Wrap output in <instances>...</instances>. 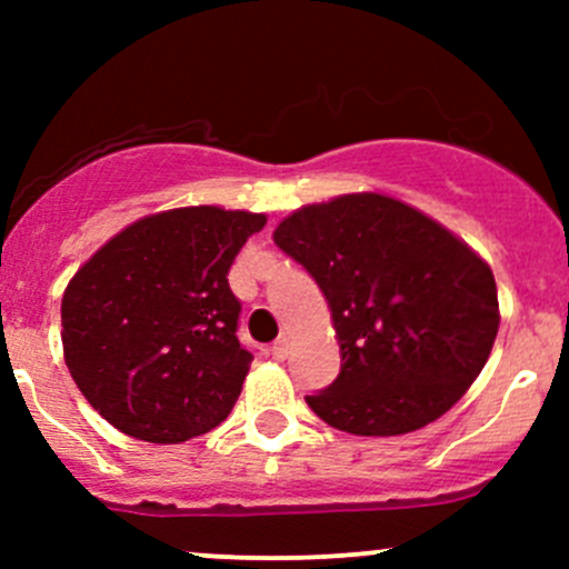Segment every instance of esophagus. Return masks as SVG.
I'll use <instances>...</instances> for the list:
<instances>
[{"label": "esophagus", "mask_w": 569, "mask_h": 569, "mask_svg": "<svg viewBox=\"0 0 569 569\" xmlns=\"http://www.w3.org/2000/svg\"><path fill=\"white\" fill-rule=\"evenodd\" d=\"M289 349H291V343H289V338H278V341H274L272 343V355H274V358H278V360H286V358H289Z\"/></svg>", "instance_id": "esophagus-1"}]
</instances>
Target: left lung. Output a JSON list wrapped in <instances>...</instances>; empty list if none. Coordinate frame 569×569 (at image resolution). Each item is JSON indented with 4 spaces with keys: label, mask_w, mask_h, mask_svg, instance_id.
Returning <instances> with one entry per match:
<instances>
[{
    "label": "left lung",
    "mask_w": 569,
    "mask_h": 569,
    "mask_svg": "<svg viewBox=\"0 0 569 569\" xmlns=\"http://www.w3.org/2000/svg\"><path fill=\"white\" fill-rule=\"evenodd\" d=\"M274 244L313 274L332 317L341 375L306 396L330 427L407 435L449 412L496 343L492 269L423 211L380 192L291 211Z\"/></svg>",
    "instance_id": "left-lung-1"
}]
</instances>
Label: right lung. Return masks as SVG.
Returning a JSON list of instances; mask_svg holds the SVG:
<instances>
[{
	"instance_id": "obj_1",
	"label": "right lung",
	"mask_w": 569,
	"mask_h": 569,
	"mask_svg": "<svg viewBox=\"0 0 569 569\" xmlns=\"http://www.w3.org/2000/svg\"><path fill=\"white\" fill-rule=\"evenodd\" d=\"M263 226L267 214L222 206L159 211L77 269L62 295V355L114 429L164 446L226 421L252 360L228 269Z\"/></svg>"
}]
</instances>
